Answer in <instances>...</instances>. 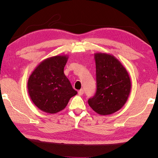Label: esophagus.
<instances>
[{
	"label": "esophagus",
	"instance_id": "esophagus-1",
	"mask_svg": "<svg viewBox=\"0 0 158 158\" xmlns=\"http://www.w3.org/2000/svg\"><path fill=\"white\" fill-rule=\"evenodd\" d=\"M83 93H84V90H83V89H80V90L78 91L79 95H83Z\"/></svg>",
	"mask_w": 158,
	"mask_h": 158
}]
</instances>
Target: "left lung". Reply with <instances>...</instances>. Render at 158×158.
I'll use <instances>...</instances> for the list:
<instances>
[{"instance_id":"left-lung-1","label":"left lung","mask_w":158,"mask_h":158,"mask_svg":"<svg viewBox=\"0 0 158 158\" xmlns=\"http://www.w3.org/2000/svg\"><path fill=\"white\" fill-rule=\"evenodd\" d=\"M97 92L88 104L100 115H109L121 109L128 99L131 83L127 70L112 55L94 53Z\"/></svg>"}]
</instances>
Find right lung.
I'll return each mask as SVG.
<instances>
[{
    "mask_svg": "<svg viewBox=\"0 0 158 158\" xmlns=\"http://www.w3.org/2000/svg\"><path fill=\"white\" fill-rule=\"evenodd\" d=\"M68 59L67 55L46 59L37 66L28 79L31 99L42 112H60L66 107L70 98L77 94L64 73Z\"/></svg>",
    "mask_w": 158,
    "mask_h": 158,
    "instance_id": "obj_1",
    "label": "right lung"
}]
</instances>
